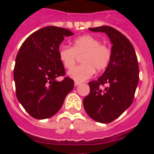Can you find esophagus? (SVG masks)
Instances as JSON below:
<instances>
[{"label": "esophagus", "mask_w": 154, "mask_h": 154, "mask_svg": "<svg viewBox=\"0 0 154 154\" xmlns=\"http://www.w3.org/2000/svg\"><path fill=\"white\" fill-rule=\"evenodd\" d=\"M80 83H81V82H78V81H75V82H74V84H75V86L79 85Z\"/></svg>", "instance_id": "esophagus-1"}]
</instances>
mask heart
Returning <instances> with one entry per match:
<instances>
[{"mask_svg":"<svg viewBox=\"0 0 154 154\" xmlns=\"http://www.w3.org/2000/svg\"><path fill=\"white\" fill-rule=\"evenodd\" d=\"M58 58L66 69H71L75 64L77 56L82 55V65L68 72L71 78L82 82L92 77L95 72L104 70L109 64L112 56L111 49L96 37L90 35H82L75 39L72 48L61 46L58 48Z\"/></svg>","mask_w":154,"mask_h":154,"instance_id":"obj_1","label":"heart"}]
</instances>
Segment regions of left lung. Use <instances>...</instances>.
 Instances as JSON below:
<instances>
[{
  "instance_id": "8db88e82",
  "label": "left lung",
  "mask_w": 154,
  "mask_h": 154,
  "mask_svg": "<svg viewBox=\"0 0 154 154\" xmlns=\"http://www.w3.org/2000/svg\"><path fill=\"white\" fill-rule=\"evenodd\" d=\"M105 32L112 46L109 64L102 76L89 82L90 92L83 99L85 112L96 122L111 123L131 106L139 82L134 48L124 35L109 26L90 28Z\"/></svg>"
}]
</instances>
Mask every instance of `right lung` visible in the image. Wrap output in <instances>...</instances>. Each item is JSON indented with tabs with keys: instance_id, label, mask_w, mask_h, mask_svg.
I'll use <instances>...</instances> for the list:
<instances>
[{
	"instance_id": "obj_1",
	"label": "right lung",
	"mask_w": 154,
	"mask_h": 154,
	"mask_svg": "<svg viewBox=\"0 0 154 154\" xmlns=\"http://www.w3.org/2000/svg\"><path fill=\"white\" fill-rule=\"evenodd\" d=\"M73 35L65 28L48 26L31 34L19 49L14 69L16 96L35 119H48L57 113L73 89L72 79L57 80L65 75L58 58L59 45L65 37Z\"/></svg>"
}]
</instances>
